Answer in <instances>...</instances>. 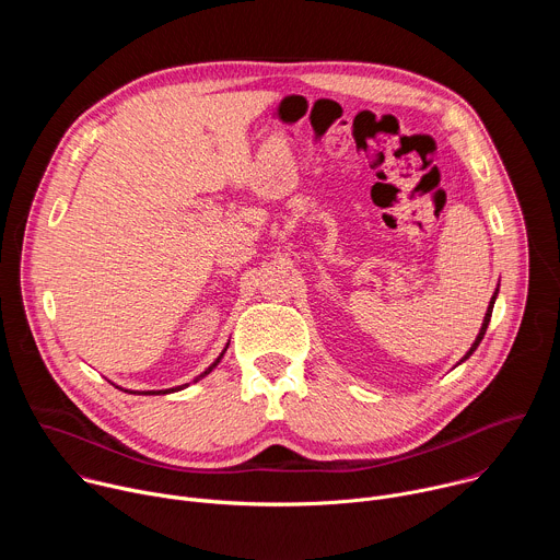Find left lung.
<instances>
[{
	"label": "left lung",
	"mask_w": 560,
	"mask_h": 560,
	"mask_svg": "<svg viewBox=\"0 0 560 560\" xmlns=\"http://www.w3.org/2000/svg\"><path fill=\"white\" fill-rule=\"evenodd\" d=\"M499 292V290H497ZM497 292H494V296H492V301H490V307H488V312H486V318H483V326H481V332H478V337H476V341H474V346L469 348V352L463 357V361L465 359H469L471 357V352L478 348V343H481V339L486 337V330H488V326H490V316H492V307H494V301H497Z\"/></svg>",
	"instance_id": "8db88e82"
}]
</instances>
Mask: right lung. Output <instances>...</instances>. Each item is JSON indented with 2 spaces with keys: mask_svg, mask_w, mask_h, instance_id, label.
I'll return each mask as SVG.
<instances>
[{
  "mask_svg": "<svg viewBox=\"0 0 560 560\" xmlns=\"http://www.w3.org/2000/svg\"><path fill=\"white\" fill-rule=\"evenodd\" d=\"M225 350H228V346H225ZM225 350H223V352H225ZM223 352L219 354V359H217V361H214V363H212V365H210V368H208V370H206L201 376H206V374H210V372H212V368H214V365L221 361ZM182 387H184V385H182ZM182 387H171V389H162V392H143V394H168V392H175V389H182ZM126 392H128V389H126ZM130 394H132V392H130Z\"/></svg>",
  "mask_w": 560,
  "mask_h": 560,
  "instance_id": "right-lung-1",
  "label": "right lung"
}]
</instances>
